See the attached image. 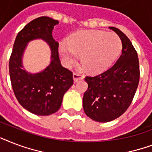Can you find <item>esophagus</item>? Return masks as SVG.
<instances>
[{
  "label": "esophagus",
  "instance_id": "obj_1",
  "mask_svg": "<svg viewBox=\"0 0 152 152\" xmlns=\"http://www.w3.org/2000/svg\"><path fill=\"white\" fill-rule=\"evenodd\" d=\"M83 78H84L83 75L79 74V73H77V72H74L73 73V80H74V82H75V83H76V82H77L78 80H83Z\"/></svg>",
  "mask_w": 152,
  "mask_h": 152
}]
</instances>
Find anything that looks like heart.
Returning a JSON list of instances; mask_svg holds the SVG:
<instances>
[{
  "instance_id": "heart-1",
  "label": "heart",
  "mask_w": 152,
  "mask_h": 152,
  "mask_svg": "<svg viewBox=\"0 0 152 152\" xmlns=\"http://www.w3.org/2000/svg\"><path fill=\"white\" fill-rule=\"evenodd\" d=\"M64 64L71 67L81 61L91 72H99L110 66L120 54L121 41L113 33L98 30H82L69 37L68 42L60 44Z\"/></svg>"
}]
</instances>
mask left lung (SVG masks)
Instances as JSON below:
<instances>
[{
	"instance_id": "1",
	"label": "left lung",
	"mask_w": 152,
	"mask_h": 152,
	"mask_svg": "<svg viewBox=\"0 0 152 152\" xmlns=\"http://www.w3.org/2000/svg\"><path fill=\"white\" fill-rule=\"evenodd\" d=\"M122 42L121 55L110 69L95 76H86L88 90L83 98L86 115L99 122H109L127 110L140 80L137 50L126 35L110 27Z\"/></svg>"
}]
</instances>
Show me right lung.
<instances>
[{"label":"right lung","instance_id":"obj_1","mask_svg":"<svg viewBox=\"0 0 152 152\" xmlns=\"http://www.w3.org/2000/svg\"><path fill=\"white\" fill-rule=\"evenodd\" d=\"M57 20L47 16L28 23L15 38L10 59L9 74L13 91L20 104L36 115H50L61 106L64 93L73 84L72 72L62 66L59 59V43L53 39L52 31ZM42 38L51 49L50 66L39 74H28L22 69V58L28 42Z\"/></svg>","mask_w":152,"mask_h":152}]
</instances>
